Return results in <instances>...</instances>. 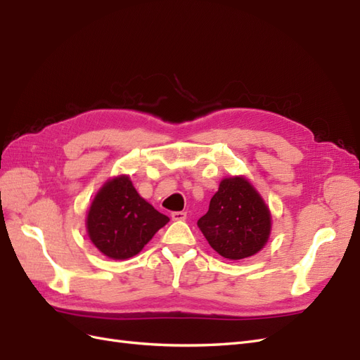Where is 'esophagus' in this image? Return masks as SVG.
Returning a JSON list of instances; mask_svg holds the SVG:
<instances>
[{
  "label": "esophagus",
  "instance_id": "1",
  "mask_svg": "<svg viewBox=\"0 0 360 360\" xmlns=\"http://www.w3.org/2000/svg\"><path fill=\"white\" fill-rule=\"evenodd\" d=\"M171 217L172 221H184L186 219V212H172Z\"/></svg>",
  "mask_w": 360,
  "mask_h": 360
}]
</instances>
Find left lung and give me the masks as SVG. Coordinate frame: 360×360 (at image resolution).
Listing matches in <instances>:
<instances>
[{"label":"left lung","mask_w":360,"mask_h":360,"mask_svg":"<svg viewBox=\"0 0 360 360\" xmlns=\"http://www.w3.org/2000/svg\"><path fill=\"white\" fill-rule=\"evenodd\" d=\"M198 228L217 254L231 261L263 249L271 231L269 205L243 176L225 177Z\"/></svg>","instance_id":"obj_1"}]
</instances>
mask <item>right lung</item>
I'll list each match as a JSON object with an SVG mask.
<instances>
[{
	"label": "right lung",
	"mask_w": 360,
	"mask_h": 360,
	"mask_svg": "<svg viewBox=\"0 0 360 360\" xmlns=\"http://www.w3.org/2000/svg\"><path fill=\"white\" fill-rule=\"evenodd\" d=\"M169 217L158 212L134 188L126 174L112 177L97 191L86 212V234L91 243L111 259L139 254Z\"/></svg>",
	"instance_id": "right-lung-1"
}]
</instances>
